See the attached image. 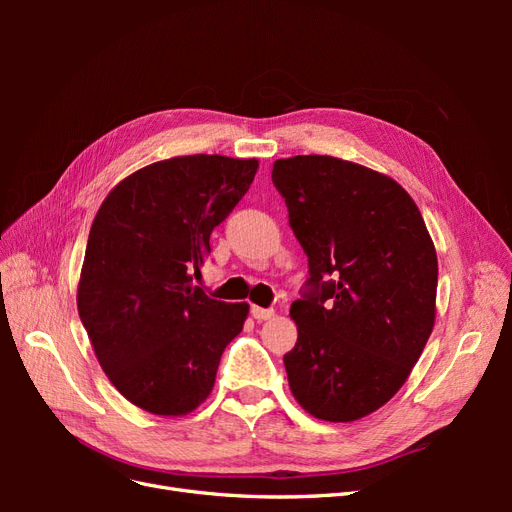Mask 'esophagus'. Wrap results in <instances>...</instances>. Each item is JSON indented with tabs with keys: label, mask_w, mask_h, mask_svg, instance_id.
Listing matches in <instances>:
<instances>
[{
	"label": "esophagus",
	"mask_w": 512,
	"mask_h": 512,
	"mask_svg": "<svg viewBox=\"0 0 512 512\" xmlns=\"http://www.w3.org/2000/svg\"><path fill=\"white\" fill-rule=\"evenodd\" d=\"M252 316L262 322V320H271L275 316L273 309H265V307H258V305H252Z\"/></svg>",
	"instance_id": "34e87169"
}]
</instances>
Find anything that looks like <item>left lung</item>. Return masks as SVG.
Segmentation results:
<instances>
[{
  "label": "left lung",
  "instance_id": "8db88e82",
  "mask_svg": "<svg viewBox=\"0 0 512 512\" xmlns=\"http://www.w3.org/2000/svg\"><path fill=\"white\" fill-rule=\"evenodd\" d=\"M271 179L309 265L290 305V391L320 421H359L404 386L433 331L436 247L410 194L376 170L294 156Z\"/></svg>",
  "mask_w": 512,
  "mask_h": 512
}]
</instances>
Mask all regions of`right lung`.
Segmentation results:
<instances>
[{
	"label": "right lung",
	"instance_id": "obj_1",
	"mask_svg": "<svg viewBox=\"0 0 512 512\" xmlns=\"http://www.w3.org/2000/svg\"><path fill=\"white\" fill-rule=\"evenodd\" d=\"M258 160L181 156L119 181L89 230L76 305L108 380L158 416L209 397L250 312L192 286L211 232L250 190Z\"/></svg>",
	"mask_w": 512,
	"mask_h": 512
}]
</instances>
